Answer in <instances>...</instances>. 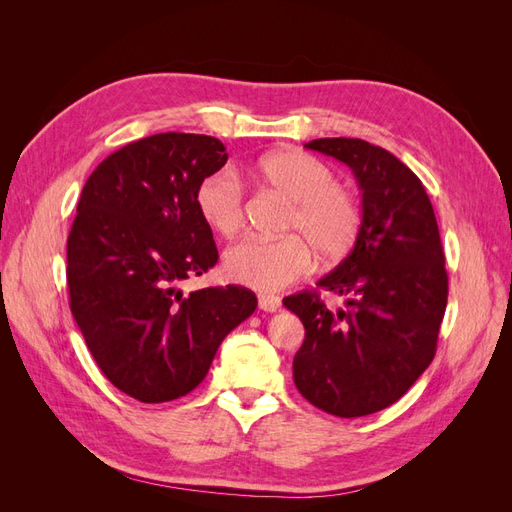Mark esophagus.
Returning <instances> with one entry per match:
<instances>
[{
    "label": "esophagus",
    "instance_id": "34e87169",
    "mask_svg": "<svg viewBox=\"0 0 512 512\" xmlns=\"http://www.w3.org/2000/svg\"><path fill=\"white\" fill-rule=\"evenodd\" d=\"M282 305V299L277 297V294H258V307L262 309V312H277Z\"/></svg>",
    "mask_w": 512,
    "mask_h": 512
}]
</instances>
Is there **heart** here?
Segmentation results:
<instances>
[{
	"instance_id": "b5f03b06",
	"label": "heart",
	"mask_w": 512,
	"mask_h": 512,
	"mask_svg": "<svg viewBox=\"0 0 512 512\" xmlns=\"http://www.w3.org/2000/svg\"><path fill=\"white\" fill-rule=\"evenodd\" d=\"M247 177L292 200L282 239H243L224 256L230 280L256 290H280L314 265L342 260L359 237L361 209L356 198L335 183L333 170L301 149H277L245 168ZM196 209L203 222L224 237L235 235L245 220L239 179L222 168L196 188Z\"/></svg>"
}]
</instances>
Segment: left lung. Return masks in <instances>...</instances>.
Masks as SVG:
<instances>
[{
	"instance_id": "left-lung-1",
	"label": "left lung",
	"mask_w": 512,
	"mask_h": 512,
	"mask_svg": "<svg viewBox=\"0 0 512 512\" xmlns=\"http://www.w3.org/2000/svg\"><path fill=\"white\" fill-rule=\"evenodd\" d=\"M307 149L344 162L361 188L352 252L318 280L346 297L335 312L318 292L284 299L305 327L292 378L309 404L342 418L389 408L436 354L448 277L431 200L393 153L361 138H316Z\"/></svg>"
}]
</instances>
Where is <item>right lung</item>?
Here are the masks:
<instances>
[{
    "label": "right lung",
    "mask_w": 512,
    "mask_h": 512,
    "mask_svg": "<svg viewBox=\"0 0 512 512\" xmlns=\"http://www.w3.org/2000/svg\"><path fill=\"white\" fill-rule=\"evenodd\" d=\"M228 160L213 136L153 134L89 175L68 237L70 309L102 374L162 404L205 380L224 337L254 314L256 294L179 282L218 262L196 188Z\"/></svg>",
    "instance_id": "1"
}]
</instances>
